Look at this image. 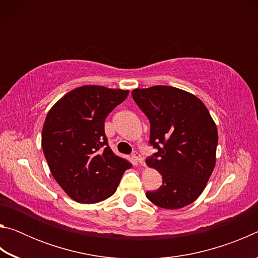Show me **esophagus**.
I'll return each mask as SVG.
<instances>
[{
  "label": "esophagus",
  "mask_w": 258,
  "mask_h": 258,
  "mask_svg": "<svg viewBox=\"0 0 258 258\" xmlns=\"http://www.w3.org/2000/svg\"><path fill=\"white\" fill-rule=\"evenodd\" d=\"M133 158H134V160L137 161V163H139L140 165H143L145 164V159H143V157L139 154V152H137L135 151L134 154H133Z\"/></svg>",
  "instance_id": "obj_1"
}]
</instances>
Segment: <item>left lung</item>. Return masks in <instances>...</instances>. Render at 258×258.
I'll return each instance as SVG.
<instances>
[{
    "label": "left lung",
    "mask_w": 258,
    "mask_h": 258,
    "mask_svg": "<svg viewBox=\"0 0 258 258\" xmlns=\"http://www.w3.org/2000/svg\"><path fill=\"white\" fill-rule=\"evenodd\" d=\"M132 97L150 121V143L158 149L146 159L163 185L146 196L164 209L185 207L203 194L216 163L217 127L195 94L173 86L134 89Z\"/></svg>",
    "instance_id": "1"
}]
</instances>
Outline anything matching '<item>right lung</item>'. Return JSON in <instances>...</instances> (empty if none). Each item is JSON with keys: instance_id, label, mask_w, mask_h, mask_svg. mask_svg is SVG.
Instances as JSON below:
<instances>
[{"instance_id": "obj_1", "label": "right lung", "mask_w": 258, "mask_h": 258, "mask_svg": "<svg viewBox=\"0 0 258 258\" xmlns=\"http://www.w3.org/2000/svg\"><path fill=\"white\" fill-rule=\"evenodd\" d=\"M128 90L83 85L58 100L46 115L42 148L52 176L80 204H95L115 194L132 164L113 154L104 119L127 98Z\"/></svg>"}]
</instances>
